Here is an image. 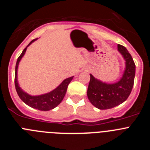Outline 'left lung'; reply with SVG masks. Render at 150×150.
Segmentation results:
<instances>
[{
  "instance_id": "left-lung-1",
  "label": "left lung",
  "mask_w": 150,
  "mask_h": 150,
  "mask_svg": "<svg viewBox=\"0 0 150 150\" xmlns=\"http://www.w3.org/2000/svg\"><path fill=\"white\" fill-rule=\"evenodd\" d=\"M118 50L125 61V68L120 81L103 83L90 74L87 96L92 105L100 110L111 109L122 104L132 92L135 76V64L125 46L118 44Z\"/></svg>"
}]
</instances>
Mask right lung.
<instances>
[{"mask_svg": "<svg viewBox=\"0 0 150 150\" xmlns=\"http://www.w3.org/2000/svg\"><path fill=\"white\" fill-rule=\"evenodd\" d=\"M37 39H34L32 41H30V43L25 48V50L22 51V54L19 55V57L17 59L15 71V86L17 91V94H18V95L21 98V100L24 103H25L29 107L34 108V109L39 110L42 111H48L52 109H54L55 107H56L62 101L64 97V95L66 94V91H67V88L69 83H71V81L73 79L74 76L67 78L64 80H63V82L56 88H55L54 90H52L50 92H48V93L46 94L37 95V96H32V95H30L28 93H26V92H25L19 87V86H18V79H17L18 66V64H19V62H20L22 58L24 56L25 53L28 46H30Z\"/></svg>", "mask_w": 150, "mask_h": 150, "instance_id": "1", "label": "right lung"}]
</instances>
